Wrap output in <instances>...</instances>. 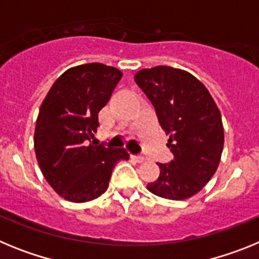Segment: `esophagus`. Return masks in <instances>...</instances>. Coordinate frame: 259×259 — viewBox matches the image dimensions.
<instances>
[{"label": "esophagus", "mask_w": 259, "mask_h": 259, "mask_svg": "<svg viewBox=\"0 0 259 259\" xmlns=\"http://www.w3.org/2000/svg\"><path fill=\"white\" fill-rule=\"evenodd\" d=\"M131 158L134 159V161H136L137 163H143V162L145 161V158L141 157V155H132Z\"/></svg>", "instance_id": "obj_1"}]
</instances>
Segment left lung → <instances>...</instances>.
I'll list each match as a JSON object with an SVG mask.
<instances>
[{"label":"left lung","instance_id":"left-lung-1","mask_svg":"<svg viewBox=\"0 0 259 259\" xmlns=\"http://www.w3.org/2000/svg\"><path fill=\"white\" fill-rule=\"evenodd\" d=\"M135 81L154 106L174 154L170 163H157L161 172L146 188L158 197L187 200L207 184L219 166L224 144L221 111L206 87L180 68H144Z\"/></svg>","mask_w":259,"mask_h":259}]
</instances>
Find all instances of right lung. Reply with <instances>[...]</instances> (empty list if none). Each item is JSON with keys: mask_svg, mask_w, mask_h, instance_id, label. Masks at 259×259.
I'll list each match as a JSON object with an SVG mask.
<instances>
[{"mask_svg": "<svg viewBox=\"0 0 259 259\" xmlns=\"http://www.w3.org/2000/svg\"><path fill=\"white\" fill-rule=\"evenodd\" d=\"M122 71L87 63L65 71L41 104L36 120L35 153L41 172L57 193L71 202H88L109 187L125 149L93 146L98 113L107 104Z\"/></svg>", "mask_w": 259, "mask_h": 259, "instance_id": "obj_1", "label": "right lung"}]
</instances>
